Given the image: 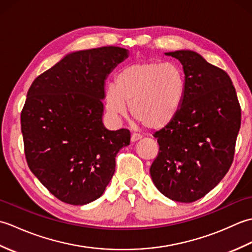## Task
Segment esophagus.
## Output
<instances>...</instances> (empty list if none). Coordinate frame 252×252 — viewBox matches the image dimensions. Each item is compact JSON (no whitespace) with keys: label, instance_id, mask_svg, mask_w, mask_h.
<instances>
[{"label":"esophagus","instance_id":"34e87169","mask_svg":"<svg viewBox=\"0 0 252 252\" xmlns=\"http://www.w3.org/2000/svg\"><path fill=\"white\" fill-rule=\"evenodd\" d=\"M141 138H142L141 134H137V133H133V134L131 135V142L132 143L137 142L138 140H141Z\"/></svg>","mask_w":252,"mask_h":252}]
</instances>
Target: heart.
<instances>
[{"label":"heart","mask_w":252,"mask_h":252,"mask_svg":"<svg viewBox=\"0 0 252 252\" xmlns=\"http://www.w3.org/2000/svg\"><path fill=\"white\" fill-rule=\"evenodd\" d=\"M184 71L173 63L144 61L118 72L116 84L105 90L106 109L119 119L132 116L148 129H160L178 115L186 95Z\"/></svg>","instance_id":"b5f03b06"}]
</instances>
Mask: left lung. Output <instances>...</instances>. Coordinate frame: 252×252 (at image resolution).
Here are the masks:
<instances>
[{
	"label": "left lung",
	"instance_id": "8db88e82",
	"mask_svg": "<svg viewBox=\"0 0 252 252\" xmlns=\"http://www.w3.org/2000/svg\"><path fill=\"white\" fill-rule=\"evenodd\" d=\"M165 55L181 62L187 91L178 115L154 134L159 152L149 172L165 197L194 202L215 189L231 168L242 109L223 69L191 51Z\"/></svg>",
	"mask_w": 252,
	"mask_h": 252
}]
</instances>
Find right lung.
Segmentation results:
<instances>
[{
  "label": "right lung",
  "mask_w": 252,
  "mask_h": 252,
  "mask_svg": "<svg viewBox=\"0 0 252 252\" xmlns=\"http://www.w3.org/2000/svg\"><path fill=\"white\" fill-rule=\"evenodd\" d=\"M118 46L80 51L34 79L20 122L28 167L52 195L70 205L97 199L130 144V131L101 121L105 80L127 57Z\"/></svg>",
  "instance_id": "1"
}]
</instances>
